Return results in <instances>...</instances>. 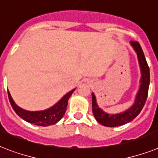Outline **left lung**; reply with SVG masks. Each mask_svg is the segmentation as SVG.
<instances>
[{
	"label": "left lung",
	"mask_w": 158,
	"mask_h": 158,
	"mask_svg": "<svg viewBox=\"0 0 158 158\" xmlns=\"http://www.w3.org/2000/svg\"><path fill=\"white\" fill-rule=\"evenodd\" d=\"M131 45L137 55L141 73L139 88L135 95L133 105L122 113L110 114V113H106L102 108H99L97 103L96 97L94 93H92V112L97 122L104 127H119V126L127 124L128 122H131L139 114L147 99L150 82L149 68L148 66L144 54L139 42L131 41Z\"/></svg>",
	"instance_id": "8db88e82"
}]
</instances>
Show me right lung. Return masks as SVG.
<instances>
[{"instance_id":"obj_1","label":"right lung","mask_w":158,"mask_h":158,"mask_svg":"<svg viewBox=\"0 0 158 158\" xmlns=\"http://www.w3.org/2000/svg\"><path fill=\"white\" fill-rule=\"evenodd\" d=\"M75 89L67 93L59 102L55 103L52 107L41 111H28L20 108L15 103L14 99L11 97L10 93L8 90L9 99L12 108L18 116H19L22 119L29 123H32L40 127H48L50 125L56 124L59 121L64 117V113L67 110L68 101L71 97L72 94Z\"/></svg>"}]
</instances>
